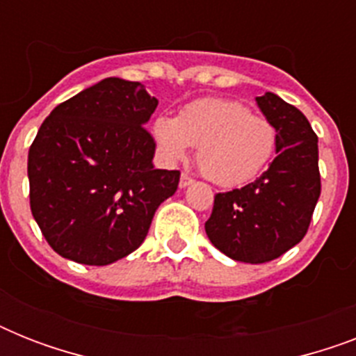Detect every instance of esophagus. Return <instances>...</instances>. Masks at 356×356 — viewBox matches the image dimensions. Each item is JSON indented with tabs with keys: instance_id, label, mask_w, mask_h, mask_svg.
Wrapping results in <instances>:
<instances>
[{
	"instance_id": "34e87169",
	"label": "esophagus",
	"mask_w": 356,
	"mask_h": 356,
	"mask_svg": "<svg viewBox=\"0 0 356 356\" xmlns=\"http://www.w3.org/2000/svg\"><path fill=\"white\" fill-rule=\"evenodd\" d=\"M192 183H194V179L190 177V175H186V173H183V175H181V181H179V186H181V188H186V186H190Z\"/></svg>"
}]
</instances>
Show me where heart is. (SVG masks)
I'll use <instances>...</instances> for the list:
<instances>
[{
    "label": "heart",
    "mask_w": 356,
    "mask_h": 356,
    "mask_svg": "<svg viewBox=\"0 0 356 356\" xmlns=\"http://www.w3.org/2000/svg\"><path fill=\"white\" fill-rule=\"evenodd\" d=\"M166 164L184 161L197 145V166L209 181L233 188L254 179L275 153L270 120L233 99L205 97L181 108L177 118L159 116L151 127Z\"/></svg>",
    "instance_id": "obj_1"
}]
</instances>
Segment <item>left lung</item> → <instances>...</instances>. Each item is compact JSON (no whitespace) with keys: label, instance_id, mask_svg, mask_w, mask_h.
I'll list each match as a JSON object with an SVG mask.
<instances>
[{"label":"left lung","instance_id":"obj_1","mask_svg":"<svg viewBox=\"0 0 356 356\" xmlns=\"http://www.w3.org/2000/svg\"><path fill=\"white\" fill-rule=\"evenodd\" d=\"M257 105L277 131V156L257 181L216 194L205 231L229 259L262 264L303 240L321 192L318 136L305 114L266 92Z\"/></svg>","mask_w":356,"mask_h":356}]
</instances>
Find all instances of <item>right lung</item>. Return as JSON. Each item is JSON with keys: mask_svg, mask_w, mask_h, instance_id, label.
Returning <instances> with one entry per match:
<instances>
[{"mask_svg": "<svg viewBox=\"0 0 356 356\" xmlns=\"http://www.w3.org/2000/svg\"><path fill=\"white\" fill-rule=\"evenodd\" d=\"M142 83L107 77L53 108L29 147L31 212L60 257L107 266L140 248L177 170H155Z\"/></svg>", "mask_w": 356, "mask_h": 356, "instance_id": "obj_1", "label": "right lung"}]
</instances>
